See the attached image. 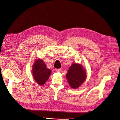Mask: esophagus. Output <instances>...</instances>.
Returning a JSON list of instances; mask_svg holds the SVG:
<instances>
[{
	"instance_id": "34e87169",
	"label": "esophagus",
	"mask_w": 120,
	"mask_h": 120,
	"mask_svg": "<svg viewBox=\"0 0 120 120\" xmlns=\"http://www.w3.org/2000/svg\"><path fill=\"white\" fill-rule=\"evenodd\" d=\"M56 71L57 72H60L61 71V69L60 68H58V69H56Z\"/></svg>"
}]
</instances>
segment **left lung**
<instances>
[{
	"instance_id": "obj_1",
	"label": "left lung",
	"mask_w": 120,
	"mask_h": 120,
	"mask_svg": "<svg viewBox=\"0 0 120 120\" xmlns=\"http://www.w3.org/2000/svg\"><path fill=\"white\" fill-rule=\"evenodd\" d=\"M66 76L70 87L77 89L85 81L86 73L85 69L81 64L74 63L69 68Z\"/></svg>"
}]
</instances>
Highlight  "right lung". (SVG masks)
I'll list each match as a JSON object with an SVG mask.
<instances>
[{
  "label": "right lung",
  "instance_id": "right-lung-1",
  "mask_svg": "<svg viewBox=\"0 0 120 120\" xmlns=\"http://www.w3.org/2000/svg\"><path fill=\"white\" fill-rule=\"evenodd\" d=\"M32 74L36 82L39 86H43L49 79L52 73L51 69L48 68L45 62L40 59H37L32 67Z\"/></svg>",
  "mask_w": 120,
  "mask_h": 120
}]
</instances>
